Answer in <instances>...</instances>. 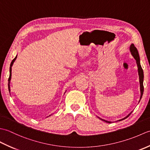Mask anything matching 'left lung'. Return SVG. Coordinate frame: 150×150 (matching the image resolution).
<instances>
[{
	"label": "left lung",
	"instance_id": "1",
	"mask_svg": "<svg viewBox=\"0 0 150 150\" xmlns=\"http://www.w3.org/2000/svg\"><path fill=\"white\" fill-rule=\"evenodd\" d=\"M129 51L130 52H131L132 55L134 57V59L136 60V63H137V68H138V74H139V84H140V91H141V97H140V100L139 101V103L140 100H141V98L142 97V95H143V92H144V86H143V81H144V72H143V70L142 69V67L141 65V62H140V57H139V52H138V50H137L136 47H135L134 44H132L131 45H130L129 47ZM132 113V111L131 113H129L128 115L126 117H125L124 118L122 119H120L117 121H120V120H122L124 119H126V118H128L129 115L130 114ZM98 119H100V120L104 121V122H106L107 123H111L112 122H111V121H108L106 120H104L101 119V118L97 117Z\"/></svg>",
	"mask_w": 150,
	"mask_h": 150
}]
</instances>
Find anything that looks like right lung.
I'll return each mask as SVG.
<instances>
[{
  "mask_svg": "<svg viewBox=\"0 0 150 150\" xmlns=\"http://www.w3.org/2000/svg\"><path fill=\"white\" fill-rule=\"evenodd\" d=\"M17 55H16V57H15V59L11 61V64H10V67H9V79H8V81H9V82H8V90H9V93H10V85H9V84H10V81H11V67H12L13 64L14 62L15 61L16 59H17ZM66 91H65V93H66Z\"/></svg>",
  "mask_w": 150,
  "mask_h": 150,
  "instance_id": "add662e5",
  "label": "right lung"
}]
</instances>
